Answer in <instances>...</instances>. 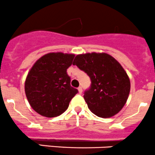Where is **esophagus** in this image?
Here are the masks:
<instances>
[{
  "label": "esophagus",
  "mask_w": 155,
  "mask_h": 155,
  "mask_svg": "<svg viewBox=\"0 0 155 155\" xmlns=\"http://www.w3.org/2000/svg\"><path fill=\"white\" fill-rule=\"evenodd\" d=\"M78 91H79V94H82V87H79V88H78Z\"/></svg>",
  "instance_id": "34e87169"
}]
</instances>
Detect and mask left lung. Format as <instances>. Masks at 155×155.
<instances>
[{
  "mask_svg": "<svg viewBox=\"0 0 155 155\" xmlns=\"http://www.w3.org/2000/svg\"><path fill=\"white\" fill-rule=\"evenodd\" d=\"M91 79V88L84 99L90 110L99 117L116 115L124 107L130 91V80L122 66L106 53L76 55L73 61Z\"/></svg>",
  "mask_w": 155,
  "mask_h": 155,
  "instance_id": "8db88e82",
  "label": "left lung"
}]
</instances>
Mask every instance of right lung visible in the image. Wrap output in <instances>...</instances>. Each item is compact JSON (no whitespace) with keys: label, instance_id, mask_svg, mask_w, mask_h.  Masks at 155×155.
<instances>
[{"label":"right lung","instance_id":"obj_1","mask_svg":"<svg viewBox=\"0 0 155 155\" xmlns=\"http://www.w3.org/2000/svg\"><path fill=\"white\" fill-rule=\"evenodd\" d=\"M75 54L52 52L38 60L26 76L25 92L30 106L46 117H55L68 108L71 99L78 93L70 85L67 70Z\"/></svg>","mask_w":155,"mask_h":155}]
</instances>
